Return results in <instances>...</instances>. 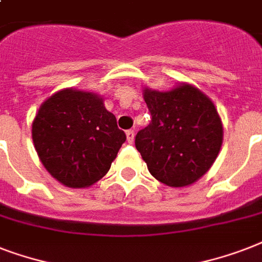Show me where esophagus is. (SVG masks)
<instances>
[{
    "label": "esophagus",
    "mask_w": 262,
    "mask_h": 262,
    "mask_svg": "<svg viewBox=\"0 0 262 262\" xmlns=\"http://www.w3.org/2000/svg\"><path fill=\"white\" fill-rule=\"evenodd\" d=\"M126 140L129 144H133V141H135V132L127 130L126 132Z\"/></svg>",
    "instance_id": "1"
}]
</instances>
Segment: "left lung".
I'll use <instances>...</instances> for the list:
<instances>
[{
	"mask_svg": "<svg viewBox=\"0 0 262 262\" xmlns=\"http://www.w3.org/2000/svg\"><path fill=\"white\" fill-rule=\"evenodd\" d=\"M151 122L136 136V148L158 181L172 187L194 183L211 168L223 143L213 103L193 85L167 92L144 90Z\"/></svg>",
	"mask_w": 262,
	"mask_h": 262,
	"instance_id": "obj_1",
	"label": "left lung"
}]
</instances>
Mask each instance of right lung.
Instances as JSON below:
<instances>
[{
	"instance_id": "1",
	"label": "right lung",
	"mask_w": 262,
	"mask_h": 262,
	"mask_svg": "<svg viewBox=\"0 0 262 262\" xmlns=\"http://www.w3.org/2000/svg\"><path fill=\"white\" fill-rule=\"evenodd\" d=\"M32 140L45 168L69 187H87L110 170L126 135L98 95L59 91L39 108Z\"/></svg>"
}]
</instances>
